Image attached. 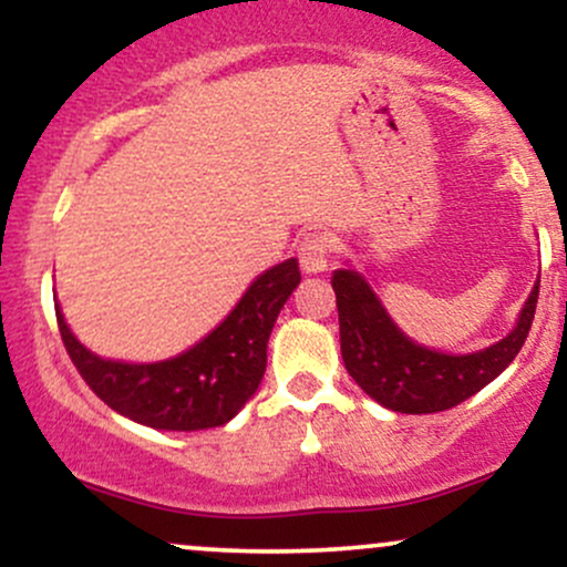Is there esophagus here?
<instances>
[{
  "instance_id": "34e87169",
  "label": "esophagus",
  "mask_w": 567,
  "mask_h": 567,
  "mask_svg": "<svg viewBox=\"0 0 567 567\" xmlns=\"http://www.w3.org/2000/svg\"><path fill=\"white\" fill-rule=\"evenodd\" d=\"M330 252H333V239L324 231H309L303 234L298 243V264L306 275H320L328 269Z\"/></svg>"
}]
</instances>
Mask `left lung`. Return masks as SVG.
Instances as JSON below:
<instances>
[{"label":"left lung","instance_id":"1","mask_svg":"<svg viewBox=\"0 0 567 567\" xmlns=\"http://www.w3.org/2000/svg\"><path fill=\"white\" fill-rule=\"evenodd\" d=\"M542 282V279H538ZM538 282L517 328L477 354H442L413 343L389 320L375 292L357 271L333 275L341 357L362 392L396 413H440L487 386L523 349L538 303Z\"/></svg>","mask_w":567,"mask_h":567}]
</instances>
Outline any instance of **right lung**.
I'll return each instance as SVG.
<instances>
[{"instance_id":"obj_1","label":"right lung","mask_w":567,"mask_h":567,"mask_svg":"<svg viewBox=\"0 0 567 567\" xmlns=\"http://www.w3.org/2000/svg\"><path fill=\"white\" fill-rule=\"evenodd\" d=\"M298 282L296 258L277 264L247 288L231 315L197 347L154 365L101 360L71 336L58 306L55 320L74 368L109 408L143 426L197 432L224 426L256 394L271 328Z\"/></svg>"}]
</instances>
